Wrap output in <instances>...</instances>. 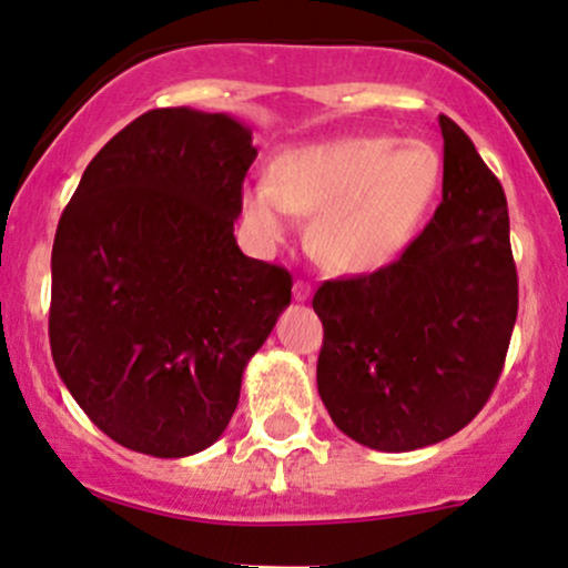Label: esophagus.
<instances>
[{
  "label": "esophagus",
  "mask_w": 568,
  "mask_h": 568,
  "mask_svg": "<svg viewBox=\"0 0 568 568\" xmlns=\"http://www.w3.org/2000/svg\"><path fill=\"white\" fill-rule=\"evenodd\" d=\"M311 292H314V286L308 282H303V278H297L295 282V301H308Z\"/></svg>",
  "instance_id": "34e87169"
}]
</instances>
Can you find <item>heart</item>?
<instances>
[{
	"instance_id": "heart-1",
	"label": "heart",
	"mask_w": 568,
	"mask_h": 568,
	"mask_svg": "<svg viewBox=\"0 0 568 568\" xmlns=\"http://www.w3.org/2000/svg\"><path fill=\"white\" fill-rule=\"evenodd\" d=\"M435 144L397 136H348L284 152L271 182L241 195L246 220L276 241L295 212L314 216V246L335 271L369 273L392 265L424 231L443 190Z\"/></svg>"
}]
</instances>
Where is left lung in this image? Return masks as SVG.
<instances>
[{
	"label": "left lung",
	"mask_w": 568,
	"mask_h": 568,
	"mask_svg": "<svg viewBox=\"0 0 568 568\" xmlns=\"http://www.w3.org/2000/svg\"><path fill=\"white\" fill-rule=\"evenodd\" d=\"M443 203L392 265L324 282L316 386L337 429L388 454L464 429L499 381L518 316L507 199L439 114Z\"/></svg>",
	"instance_id": "obj_1"
}]
</instances>
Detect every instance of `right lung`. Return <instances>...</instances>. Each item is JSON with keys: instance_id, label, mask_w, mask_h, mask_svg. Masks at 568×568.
Here are the masks:
<instances>
[{"instance_id": "obj_1", "label": "right lung", "mask_w": 568, "mask_h": 568, "mask_svg": "<svg viewBox=\"0 0 568 568\" xmlns=\"http://www.w3.org/2000/svg\"><path fill=\"white\" fill-rule=\"evenodd\" d=\"M257 150L227 114L150 110L88 163L53 241L50 352L88 418L158 458L225 432L246 362L292 301L233 235Z\"/></svg>"}]
</instances>
